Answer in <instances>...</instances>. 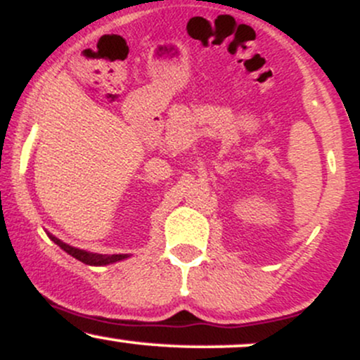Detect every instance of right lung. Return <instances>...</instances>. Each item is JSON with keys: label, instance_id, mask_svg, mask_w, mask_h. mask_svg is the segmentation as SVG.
<instances>
[{"label": "right lung", "instance_id": "obj_1", "mask_svg": "<svg viewBox=\"0 0 360 360\" xmlns=\"http://www.w3.org/2000/svg\"><path fill=\"white\" fill-rule=\"evenodd\" d=\"M51 238H52L53 242L57 243V245L60 247V249H64L65 252H68L69 255H72L74 259L81 260V262H84V264H89V266H106V264L117 262V260H122V259H125V257H127V255H123V254H113V255L93 254V252L79 250V249H76V247L68 245V243H64V242L57 240V238H56V237H52V235H51Z\"/></svg>", "mask_w": 360, "mask_h": 360}]
</instances>
